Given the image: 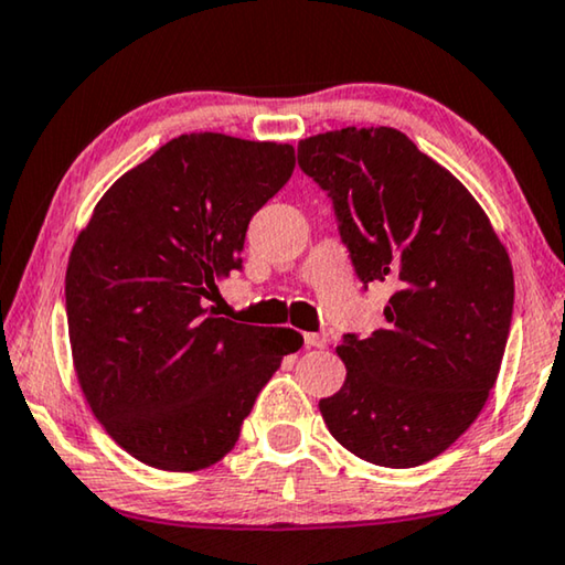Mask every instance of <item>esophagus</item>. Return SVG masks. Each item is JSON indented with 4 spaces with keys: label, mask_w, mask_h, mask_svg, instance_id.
<instances>
[{
    "label": "esophagus",
    "mask_w": 565,
    "mask_h": 565,
    "mask_svg": "<svg viewBox=\"0 0 565 565\" xmlns=\"http://www.w3.org/2000/svg\"><path fill=\"white\" fill-rule=\"evenodd\" d=\"M305 344H307V348H324L327 337L319 334V332H305Z\"/></svg>",
    "instance_id": "obj_1"
}]
</instances>
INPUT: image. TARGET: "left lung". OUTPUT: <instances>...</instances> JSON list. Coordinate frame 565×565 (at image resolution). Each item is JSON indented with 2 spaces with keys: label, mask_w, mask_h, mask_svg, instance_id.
I'll list each match as a JSON object with an SVG mask.
<instances>
[{
  "label": "left lung",
  "mask_w": 565,
  "mask_h": 565,
  "mask_svg": "<svg viewBox=\"0 0 565 565\" xmlns=\"http://www.w3.org/2000/svg\"><path fill=\"white\" fill-rule=\"evenodd\" d=\"M299 167L332 195L360 281L393 289L373 337L337 344L348 375L319 401L324 424L370 465L431 461L498 383L515 299L508 248L465 184L391 126L301 139Z\"/></svg>",
  "instance_id": "8db88e82"
}]
</instances>
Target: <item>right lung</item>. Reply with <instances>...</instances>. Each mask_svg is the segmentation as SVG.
<instances>
[{"label": "right lung", "instance_id": "right-lung-1", "mask_svg": "<svg viewBox=\"0 0 565 565\" xmlns=\"http://www.w3.org/2000/svg\"><path fill=\"white\" fill-rule=\"evenodd\" d=\"M291 145L182 134L121 174L65 271L73 370L98 424L141 465L213 467L281 358L291 327L215 317L202 299L241 268L250 217L294 172Z\"/></svg>", "mask_w": 565, "mask_h": 565}]
</instances>
